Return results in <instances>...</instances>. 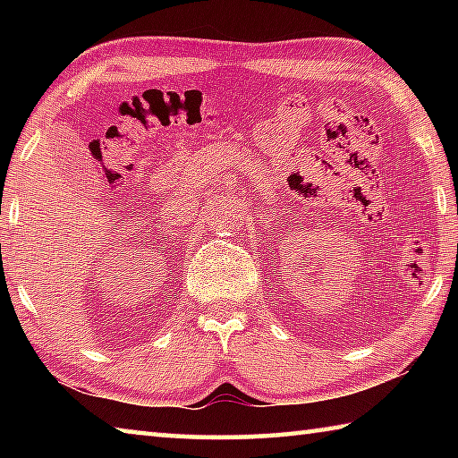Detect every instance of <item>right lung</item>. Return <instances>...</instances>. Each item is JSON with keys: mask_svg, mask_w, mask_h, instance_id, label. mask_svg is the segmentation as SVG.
<instances>
[{"mask_svg": "<svg viewBox=\"0 0 458 458\" xmlns=\"http://www.w3.org/2000/svg\"><path fill=\"white\" fill-rule=\"evenodd\" d=\"M0 248H2V244H0Z\"/></svg>", "mask_w": 458, "mask_h": 458, "instance_id": "obj_1", "label": "right lung"}]
</instances>
